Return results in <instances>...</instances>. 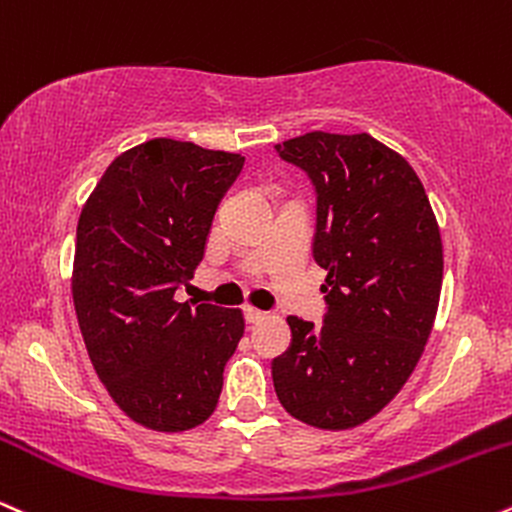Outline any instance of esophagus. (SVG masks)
<instances>
[{"instance_id":"34e87169","label":"esophagus","mask_w":512,"mask_h":512,"mask_svg":"<svg viewBox=\"0 0 512 512\" xmlns=\"http://www.w3.org/2000/svg\"><path fill=\"white\" fill-rule=\"evenodd\" d=\"M244 318H246V323H258L266 318V311L254 309V306H244Z\"/></svg>"}]
</instances>
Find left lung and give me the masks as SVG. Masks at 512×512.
I'll return each mask as SVG.
<instances>
[{"label":"left lung","mask_w":512,"mask_h":512,"mask_svg":"<svg viewBox=\"0 0 512 512\" xmlns=\"http://www.w3.org/2000/svg\"><path fill=\"white\" fill-rule=\"evenodd\" d=\"M275 150L316 189L328 311L321 328L287 316L292 342L273 359V386L299 422L352 429L400 393L422 357L441 297V232L417 172L374 136L311 131Z\"/></svg>","instance_id":"obj_1"}]
</instances>
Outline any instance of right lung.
Wrapping results in <instances>:
<instances>
[{
    "instance_id": "obj_1",
    "label": "right lung",
    "mask_w": 512,
    "mask_h": 512,
    "mask_svg": "<svg viewBox=\"0 0 512 512\" xmlns=\"http://www.w3.org/2000/svg\"><path fill=\"white\" fill-rule=\"evenodd\" d=\"M239 153L153 138L112 160L76 227L74 306L95 374L119 410L165 434L213 414L244 335L239 309L179 304Z\"/></svg>"
}]
</instances>
